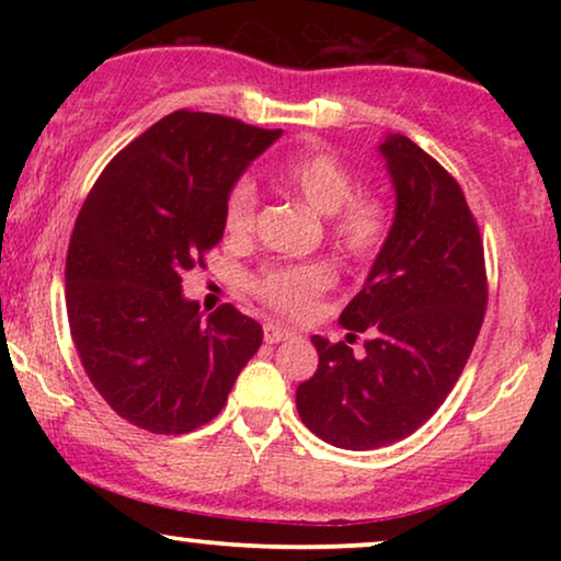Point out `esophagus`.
<instances>
[{
	"label": "esophagus",
	"mask_w": 561,
	"mask_h": 561,
	"mask_svg": "<svg viewBox=\"0 0 561 561\" xmlns=\"http://www.w3.org/2000/svg\"><path fill=\"white\" fill-rule=\"evenodd\" d=\"M294 334V329L283 327V324H275V321H267V324L263 327V336L267 344H278L283 340H288V336Z\"/></svg>",
	"instance_id": "obj_1"
}]
</instances>
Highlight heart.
I'll list each match as a JSON object with an SVG mask.
<instances>
[{
	"label": "heart",
	"mask_w": 561,
	"mask_h": 561,
	"mask_svg": "<svg viewBox=\"0 0 561 561\" xmlns=\"http://www.w3.org/2000/svg\"><path fill=\"white\" fill-rule=\"evenodd\" d=\"M273 183L283 194L329 219V237L352 260H370L388 234V211L375 196L357 194L355 175L329 152H298L273 171ZM257 191L252 181H240L225 204V232L244 242L255 232ZM334 273L324 263L275 265L255 278V294L288 317H306L319 296L332 286Z\"/></svg>",
	"instance_id": "heart-1"
}]
</instances>
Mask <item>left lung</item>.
I'll use <instances>...</instances> for the list:
<instances>
[{
  "mask_svg": "<svg viewBox=\"0 0 561 561\" xmlns=\"http://www.w3.org/2000/svg\"><path fill=\"white\" fill-rule=\"evenodd\" d=\"M396 211L386 242L340 324L367 331L363 356L313 334L319 367L296 409L319 439L378 449L434 416L462 375L485 317V260L457 181L405 135H382Z\"/></svg>",
  "mask_w": 561,
  "mask_h": 561,
  "instance_id": "8db88e82",
  "label": "left lung"
}]
</instances>
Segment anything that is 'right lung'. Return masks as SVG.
Listing matches in <instances>:
<instances>
[{"mask_svg": "<svg viewBox=\"0 0 561 561\" xmlns=\"http://www.w3.org/2000/svg\"><path fill=\"white\" fill-rule=\"evenodd\" d=\"M283 129L173 112L117 152L76 219L66 309L83 370L106 403L152 434H186L227 403L263 344L232 304L204 317L183 273L225 234L229 191Z\"/></svg>", "mask_w": 561, "mask_h": 561, "instance_id": "1", "label": "right lung"}]
</instances>
